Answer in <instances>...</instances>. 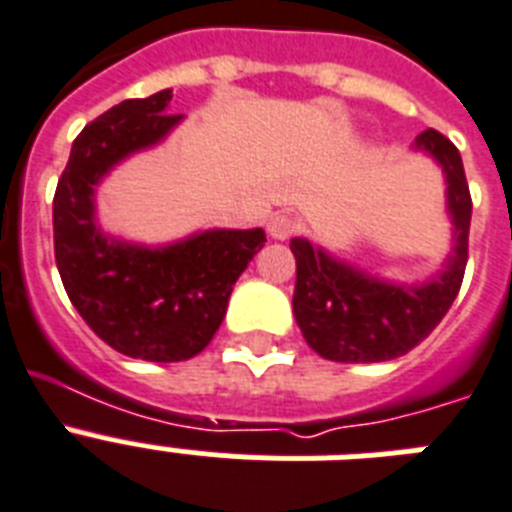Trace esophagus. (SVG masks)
Masks as SVG:
<instances>
[{
    "instance_id": "esophagus-1",
    "label": "esophagus",
    "mask_w": 512,
    "mask_h": 512,
    "mask_svg": "<svg viewBox=\"0 0 512 512\" xmlns=\"http://www.w3.org/2000/svg\"><path fill=\"white\" fill-rule=\"evenodd\" d=\"M268 234L273 236V239H289V236L297 234V220L292 218V215H284V213H278L273 215V218L268 220Z\"/></svg>"
}]
</instances>
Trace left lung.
Instances as JSON below:
<instances>
[{"instance_id": "1", "label": "left lung", "mask_w": 512, "mask_h": 512, "mask_svg": "<svg viewBox=\"0 0 512 512\" xmlns=\"http://www.w3.org/2000/svg\"><path fill=\"white\" fill-rule=\"evenodd\" d=\"M415 149L442 165L447 181V213L455 226V247L447 265L426 284H389L365 270L336 260L307 239H292L297 257L294 318L307 344L334 363H381L405 355L439 326L463 284L468 263L471 191L458 147L429 128Z\"/></svg>"}]
</instances>
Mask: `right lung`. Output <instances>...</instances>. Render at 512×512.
Instances as JSON below:
<instances>
[{"label":"right lung","mask_w":512,"mask_h":512,"mask_svg":"<svg viewBox=\"0 0 512 512\" xmlns=\"http://www.w3.org/2000/svg\"><path fill=\"white\" fill-rule=\"evenodd\" d=\"M173 91L126 99L91 120L73 141L54 191V260L62 286L94 334L120 355L178 363L205 350L228 297L263 249V228H213L168 247H141L102 234L94 186L120 160L155 147L184 115H170Z\"/></svg>","instance_id":"add662e5"}]
</instances>
